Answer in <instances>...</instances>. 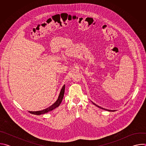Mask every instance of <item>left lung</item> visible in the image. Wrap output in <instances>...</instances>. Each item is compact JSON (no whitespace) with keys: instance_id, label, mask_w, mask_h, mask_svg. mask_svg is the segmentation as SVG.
I'll use <instances>...</instances> for the list:
<instances>
[{"instance_id":"1","label":"left lung","mask_w":146,"mask_h":146,"mask_svg":"<svg viewBox=\"0 0 146 146\" xmlns=\"http://www.w3.org/2000/svg\"><path fill=\"white\" fill-rule=\"evenodd\" d=\"M92 103L94 104V105H95L96 106H97V107H98L99 108H100V109H103V110H107V111H115V110H108V109H104V108H101V107H100V106H98L97 105H96L95 103H93L92 102Z\"/></svg>"}]
</instances>
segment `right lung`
Listing matches in <instances>:
<instances>
[{
    "mask_svg": "<svg viewBox=\"0 0 146 146\" xmlns=\"http://www.w3.org/2000/svg\"><path fill=\"white\" fill-rule=\"evenodd\" d=\"M65 85H64V86L62 87L60 91V93H59V96L58 98V99L56 100V102L53 103L52 105L51 106H50V107L44 109V110H40V111H29V112L32 114H35V115H41V114H44L45 113H47L49 111H52V110L55 109V108H58L59 105L61 103L62 101V99H63V98H64V92H65Z\"/></svg>",
    "mask_w": 146,
    "mask_h": 146,
    "instance_id": "add662e5",
    "label": "right lung"
}]
</instances>
